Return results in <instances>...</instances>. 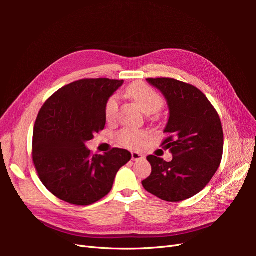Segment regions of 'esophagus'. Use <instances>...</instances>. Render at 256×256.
Segmentation results:
<instances>
[{"label":"esophagus","instance_id":"esophagus-1","mask_svg":"<svg viewBox=\"0 0 256 256\" xmlns=\"http://www.w3.org/2000/svg\"><path fill=\"white\" fill-rule=\"evenodd\" d=\"M131 158H132L134 161H138V160H143L145 157L143 156V154H141L140 152H131Z\"/></svg>","mask_w":256,"mask_h":256}]
</instances>
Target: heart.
<instances>
[{
  "label": "heart",
  "instance_id": "1",
  "mask_svg": "<svg viewBox=\"0 0 256 256\" xmlns=\"http://www.w3.org/2000/svg\"><path fill=\"white\" fill-rule=\"evenodd\" d=\"M127 95L138 104V106L146 114H154L159 112L164 104V98L158 92L150 88L148 85L136 82L131 84L127 88ZM118 112V102L115 96L108 99L104 108V114L108 122H112L116 118ZM146 132L142 130H136L126 128L122 130L118 134L120 143L127 147V148H138L143 144L144 138H146Z\"/></svg>",
  "mask_w": 256,
  "mask_h": 256
}]
</instances>
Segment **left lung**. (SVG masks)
<instances>
[{"label": "left lung", "instance_id": "obj_1", "mask_svg": "<svg viewBox=\"0 0 256 256\" xmlns=\"http://www.w3.org/2000/svg\"><path fill=\"white\" fill-rule=\"evenodd\" d=\"M166 99L168 120L161 145L173 154L166 162L147 157L152 174L142 182L146 191L166 202H182L202 191L220 166L223 130L207 97L191 84L171 78L146 79Z\"/></svg>", "mask_w": 256, "mask_h": 256}]
</instances>
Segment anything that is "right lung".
<instances>
[{"label": "right lung", "mask_w": 256, "mask_h": 256, "mask_svg": "<svg viewBox=\"0 0 256 256\" xmlns=\"http://www.w3.org/2000/svg\"><path fill=\"white\" fill-rule=\"evenodd\" d=\"M124 80L83 79L60 88L44 104L33 132V162L53 196L85 206L104 198L131 154L113 148L94 154L85 143L106 126V104Z\"/></svg>", "instance_id": "add662e5"}]
</instances>
